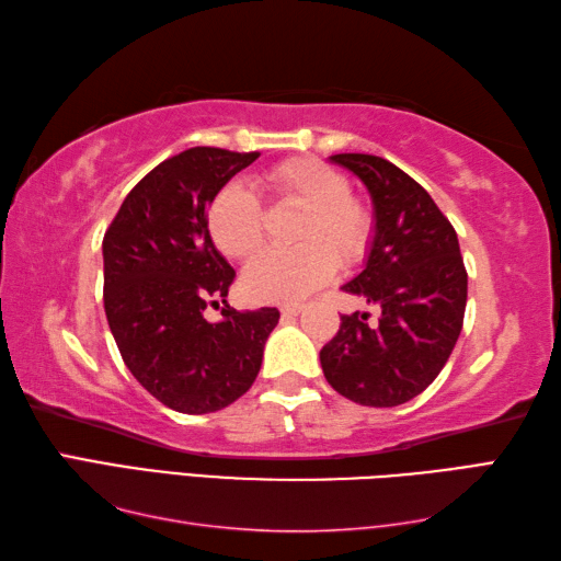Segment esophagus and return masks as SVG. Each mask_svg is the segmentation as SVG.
I'll return each instance as SVG.
<instances>
[{
    "instance_id": "1",
    "label": "esophagus",
    "mask_w": 561,
    "mask_h": 561,
    "mask_svg": "<svg viewBox=\"0 0 561 561\" xmlns=\"http://www.w3.org/2000/svg\"><path fill=\"white\" fill-rule=\"evenodd\" d=\"M301 311H304L301 304H284L282 306V316L284 318H294V316H299Z\"/></svg>"
}]
</instances>
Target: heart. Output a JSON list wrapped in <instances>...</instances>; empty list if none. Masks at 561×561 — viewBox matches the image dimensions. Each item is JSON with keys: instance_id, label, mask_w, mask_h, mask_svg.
Masks as SVG:
<instances>
[{"instance_id": "b5f03b06", "label": "heart", "mask_w": 561, "mask_h": 561, "mask_svg": "<svg viewBox=\"0 0 561 561\" xmlns=\"http://www.w3.org/2000/svg\"><path fill=\"white\" fill-rule=\"evenodd\" d=\"M277 202H296L306 214L296 226L291 250L255 260L243 274L241 289L250 301H301L323 287L342 267L359 262L371 243L374 219L359 199L352 197L347 178L318 159H289L262 178ZM207 229L226 257L250 260L265 243V211L253 190L231 183L221 187L207 209Z\"/></svg>"}]
</instances>
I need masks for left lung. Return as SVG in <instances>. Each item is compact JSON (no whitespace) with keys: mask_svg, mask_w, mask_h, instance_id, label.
<instances>
[{"mask_svg":"<svg viewBox=\"0 0 561 561\" xmlns=\"http://www.w3.org/2000/svg\"><path fill=\"white\" fill-rule=\"evenodd\" d=\"M374 202V241L366 267L344 291L380 308L342 316L320 350V366L340 396L366 408H396L420 396L446 366L462 330L468 272L456 229L426 190L371 153H335Z\"/></svg>","mask_w":561,"mask_h":561,"instance_id":"1","label":"left lung"}]
</instances>
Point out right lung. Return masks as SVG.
<instances>
[{"label":"right lung","mask_w":561,"mask_h":561,"mask_svg":"<svg viewBox=\"0 0 561 561\" xmlns=\"http://www.w3.org/2000/svg\"><path fill=\"white\" fill-rule=\"evenodd\" d=\"M260 157L193 147L129 190L103 236V304L125 366L165 408L207 414L248 392L277 308L236 311L219 324L204 308L226 302L236 272L211 243L214 195Z\"/></svg>","instance_id":"add662e5"}]
</instances>
